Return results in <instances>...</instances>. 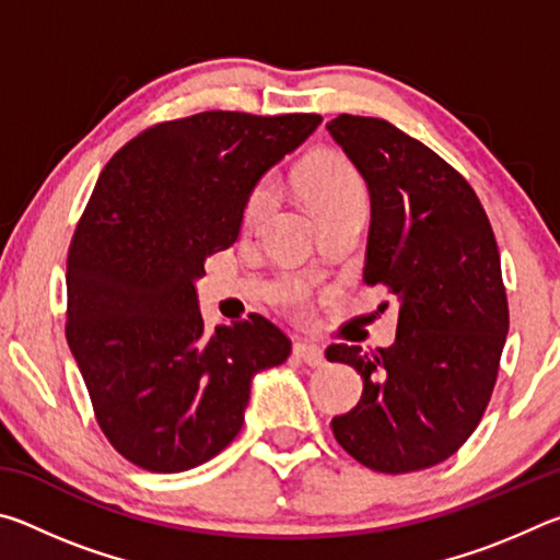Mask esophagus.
Masks as SVG:
<instances>
[{
  "label": "esophagus",
  "instance_id": "34e87169",
  "mask_svg": "<svg viewBox=\"0 0 560 560\" xmlns=\"http://www.w3.org/2000/svg\"><path fill=\"white\" fill-rule=\"evenodd\" d=\"M293 353H296V358H301L303 363L311 368H320L326 363V355L324 350H320V346L308 343V340H299V343L293 346Z\"/></svg>",
  "mask_w": 560,
  "mask_h": 560
}]
</instances>
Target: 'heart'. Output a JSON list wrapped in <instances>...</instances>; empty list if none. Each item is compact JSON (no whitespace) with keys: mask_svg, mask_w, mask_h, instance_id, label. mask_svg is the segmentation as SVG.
<instances>
[{"mask_svg":"<svg viewBox=\"0 0 560 560\" xmlns=\"http://www.w3.org/2000/svg\"><path fill=\"white\" fill-rule=\"evenodd\" d=\"M299 187L311 210L316 214L336 210V207H343L350 202H365L363 200V187H360V179L353 173V167L346 165L343 160L338 158H324L316 160L301 170L299 175ZM273 200V187L271 183H261L254 189L249 202H246L244 220L246 224H254L261 220V214L269 210ZM281 301L291 308L303 306V289L301 287H287L281 291Z\"/></svg>","mask_w":560,"mask_h":560,"instance_id":"1","label":"heart"}]
</instances>
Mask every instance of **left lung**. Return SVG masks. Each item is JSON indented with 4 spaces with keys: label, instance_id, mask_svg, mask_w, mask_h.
I'll list each match as a JSON object with an SVG mask.
<instances>
[{
    "label": "left lung",
    "instance_id": "left-lung-1",
    "mask_svg": "<svg viewBox=\"0 0 560 560\" xmlns=\"http://www.w3.org/2000/svg\"><path fill=\"white\" fill-rule=\"evenodd\" d=\"M363 177L371 232L363 281L397 301L390 348L330 346L363 395L330 428L350 457L405 474L452 457L485 415L509 334L499 246L467 179L387 120L326 122Z\"/></svg>",
    "mask_w": 560,
    "mask_h": 560
}]
</instances>
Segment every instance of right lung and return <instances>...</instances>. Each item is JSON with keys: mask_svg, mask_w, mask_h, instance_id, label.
Here are the masks:
<instances>
[{"mask_svg": "<svg viewBox=\"0 0 560 560\" xmlns=\"http://www.w3.org/2000/svg\"><path fill=\"white\" fill-rule=\"evenodd\" d=\"M320 120L197 113L140 132L103 167L69 249L66 340L103 434L138 467L210 462L240 434L254 375L289 358L264 316L207 328L195 283L236 242L259 179Z\"/></svg>", "mask_w": 560, "mask_h": 560, "instance_id": "right-lung-1", "label": "right lung"}]
</instances>
